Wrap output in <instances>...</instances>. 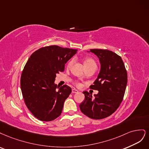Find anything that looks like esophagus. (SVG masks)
<instances>
[{"mask_svg":"<svg viewBox=\"0 0 149 149\" xmlns=\"http://www.w3.org/2000/svg\"><path fill=\"white\" fill-rule=\"evenodd\" d=\"M78 92H79V91L77 90H76V89H72V93H78Z\"/></svg>","mask_w":149,"mask_h":149,"instance_id":"esophagus-1","label":"esophagus"}]
</instances>
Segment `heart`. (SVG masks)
Instances as JSON below:
<instances>
[{
  "label": "heart",
  "mask_w": 149,
  "mask_h": 149,
  "mask_svg": "<svg viewBox=\"0 0 149 149\" xmlns=\"http://www.w3.org/2000/svg\"><path fill=\"white\" fill-rule=\"evenodd\" d=\"M72 63H73V59L70 60L68 62V64H67V68H69L71 66V65L72 64ZM84 64H85L86 68H87V67H89V66H91V65H96V62L92 58H90V57H87V58H86L84 61ZM75 84H76V85H77V86L80 85V84L79 82H75Z\"/></svg>",
  "instance_id": "heart-1"
}]
</instances>
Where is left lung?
Masks as SVG:
<instances>
[{"mask_svg":"<svg viewBox=\"0 0 149 149\" xmlns=\"http://www.w3.org/2000/svg\"><path fill=\"white\" fill-rule=\"evenodd\" d=\"M100 60L101 69L97 79L90 85L98 93L92 97L85 91L80 111L91 119H102L111 115L124 98L127 82V71L121 56L108 49H91Z\"/></svg>","mask_w":149,"mask_h":149,"instance_id":"8db88e82","label":"left lung"}]
</instances>
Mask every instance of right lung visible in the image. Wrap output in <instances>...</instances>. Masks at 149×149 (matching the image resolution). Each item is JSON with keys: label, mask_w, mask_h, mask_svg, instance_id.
I'll use <instances>...</instances> for the list:
<instances>
[{"label": "right lung", "mask_w": 149, "mask_h": 149, "mask_svg": "<svg viewBox=\"0 0 149 149\" xmlns=\"http://www.w3.org/2000/svg\"><path fill=\"white\" fill-rule=\"evenodd\" d=\"M77 52L52 45L41 47L28 59L21 75L22 93L26 107L40 121H51L61 115L72 89L64 85L57 89L55 78Z\"/></svg>", "instance_id": "right-lung-1"}]
</instances>
